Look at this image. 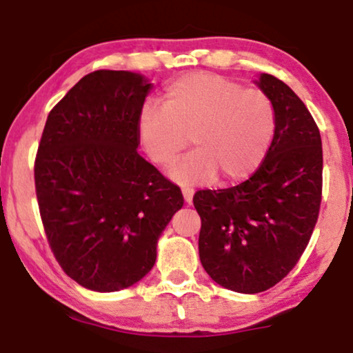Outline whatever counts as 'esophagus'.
Returning <instances> with one entry per match:
<instances>
[{
    "label": "esophagus",
    "mask_w": 353,
    "mask_h": 353,
    "mask_svg": "<svg viewBox=\"0 0 353 353\" xmlns=\"http://www.w3.org/2000/svg\"><path fill=\"white\" fill-rule=\"evenodd\" d=\"M182 194H184V201L190 204L194 197V189L192 188H182Z\"/></svg>",
    "instance_id": "34e87169"
}]
</instances>
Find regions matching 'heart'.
Wrapping results in <instances>:
<instances>
[{
    "instance_id": "1",
    "label": "heart",
    "mask_w": 353,
    "mask_h": 353,
    "mask_svg": "<svg viewBox=\"0 0 353 353\" xmlns=\"http://www.w3.org/2000/svg\"><path fill=\"white\" fill-rule=\"evenodd\" d=\"M277 117L269 96L212 72H192L165 88L163 108L148 104L137 123L145 154L165 168L190 143L196 145L171 177L179 184L250 176L272 145Z\"/></svg>"
}]
</instances>
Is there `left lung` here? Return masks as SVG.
Returning <instances> with one entry per match:
<instances>
[{
    "label": "left lung",
    "instance_id": "left-lung-1",
    "mask_svg": "<svg viewBox=\"0 0 353 353\" xmlns=\"http://www.w3.org/2000/svg\"><path fill=\"white\" fill-rule=\"evenodd\" d=\"M257 84L277 117L265 159L239 185L194 194L201 264L214 282L242 294L264 292L294 269L322 202V139L314 117L275 76L261 74Z\"/></svg>",
    "mask_w": 353,
    "mask_h": 353
}]
</instances>
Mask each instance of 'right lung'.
Instances as JSON below:
<instances>
[{
  "label": "right lung",
  "instance_id": "obj_1",
  "mask_svg": "<svg viewBox=\"0 0 353 353\" xmlns=\"http://www.w3.org/2000/svg\"><path fill=\"white\" fill-rule=\"evenodd\" d=\"M151 84L129 71L89 72L50 111L34 159L39 214L56 261L98 292L125 289L156 262L184 204L179 185L137 154Z\"/></svg>",
  "mask_w": 353,
  "mask_h": 353
}]
</instances>
